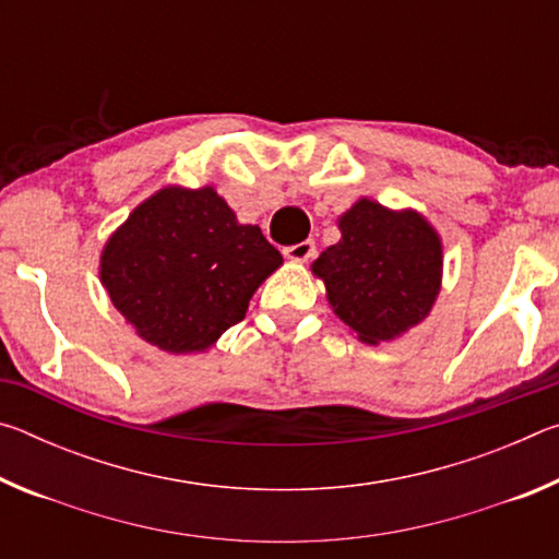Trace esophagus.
<instances>
[{"instance_id": "1", "label": "esophagus", "mask_w": 559, "mask_h": 559, "mask_svg": "<svg viewBox=\"0 0 559 559\" xmlns=\"http://www.w3.org/2000/svg\"><path fill=\"white\" fill-rule=\"evenodd\" d=\"M283 257L296 261V263H306L308 259L316 257V243L313 241H300V243H293L283 249Z\"/></svg>"}]
</instances>
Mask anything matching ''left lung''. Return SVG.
<instances>
[{
	"label": "left lung",
	"mask_w": 559,
	"mask_h": 559,
	"mask_svg": "<svg viewBox=\"0 0 559 559\" xmlns=\"http://www.w3.org/2000/svg\"><path fill=\"white\" fill-rule=\"evenodd\" d=\"M337 229L340 241L310 266L325 283L333 313L365 345L419 325L439 298L443 276V243L427 216L359 197L337 216Z\"/></svg>",
	"instance_id": "1"
}]
</instances>
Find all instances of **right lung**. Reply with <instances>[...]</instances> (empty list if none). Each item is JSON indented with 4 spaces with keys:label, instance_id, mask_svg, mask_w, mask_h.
I'll use <instances>...</instances> for the list:
<instances>
[{
    "label": "right lung",
    "instance_id": "obj_1",
    "mask_svg": "<svg viewBox=\"0 0 559 559\" xmlns=\"http://www.w3.org/2000/svg\"><path fill=\"white\" fill-rule=\"evenodd\" d=\"M283 263L257 224L214 187L167 185L140 202L100 251V283L126 323L169 355L206 353L243 320Z\"/></svg>",
    "mask_w": 559,
    "mask_h": 559
}]
</instances>
